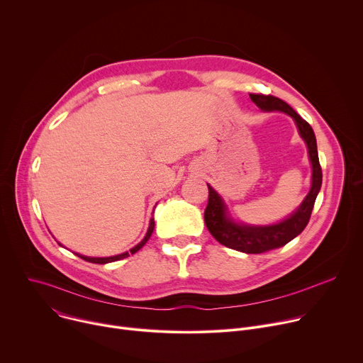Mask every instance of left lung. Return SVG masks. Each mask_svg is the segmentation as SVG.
I'll use <instances>...</instances> for the list:
<instances>
[{
    "mask_svg": "<svg viewBox=\"0 0 363 363\" xmlns=\"http://www.w3.org/2000/svg\"><path fill=\"white\" fill-rule=\"evenodd\" d=\"M250 99L263 112H283L293 118L298 135L307 146L308 160L310 164H312V185H310V191L298 208L287 218L270 225H251L237 223L228 214V208L221 195L211 185H208V205L205 208L203 220L211 235L220 244L228 248L247 254H260L286 245L306 228L310 216H312L316 196L322 186V168L319 164L315 132L312 126L293 111V108H290L281 99L272 94H250Z\"/></svg>",
    "mask_w": 363,
    "mask_h": 363,
    "instance_id": "left-lung-1",
    "label": "left lung"
}]
</instances>
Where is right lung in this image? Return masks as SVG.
I'll return each instance as SVG.
<instances>
[{
  "label": "right lung",
  "instance_id": "obj_1",
  "mask_svg": "<svg viewBox=\"0 0 363 363\" xmlns=\"http://www.w3.org/2000/svg\"><path fill=\"white\" fill-rule=\"evenodd\" d=\"M153 228H155V220L150 218L149 227H147V231H146L143 240H142L139 244H136L133 248H130L129 251H125V252H122V254L112 255V257H87V255H82V254H77V252H76V255L80 257V258H83V260H86V262H89V263H94V264H106V263H112V262L122 260V258L129 257V254H135L136 251H139V250L146 244V241L150 238V235H152V233H153ZM59 244H60V242H59ZM60 245H62V244H60Z\"/></svg>",
  "mask_w": 363,
  "mask_h": 363
}]
</instances>
